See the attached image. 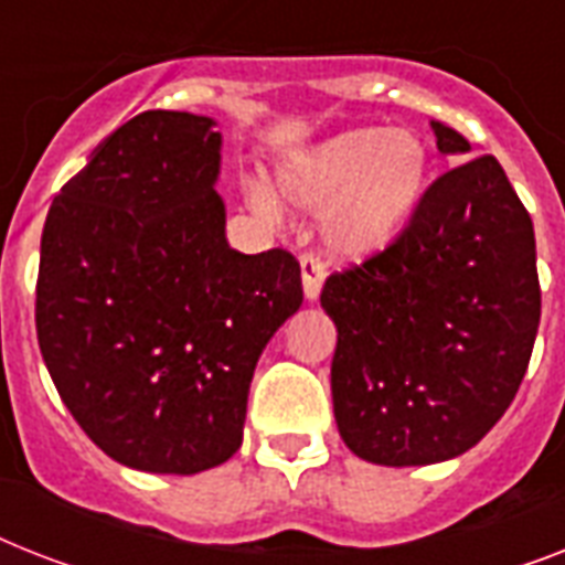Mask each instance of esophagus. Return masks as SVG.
<instances>
[{
    "instance_id": "obj_1",
    "label": "esophagus",
    "mask_w": 565,
    "mask_h": 565,
    "mask_svg": "<svg viewBox=\"0 0 565 565\" xmlns=\"http://www.w3.org/2000/svg\"><path fill=\"white\" fill-rule=\"evenodd\" d=\"M326 281V264L317 255H301V287H305V299L317 301Z\"/></svg>"
}]
</instances>
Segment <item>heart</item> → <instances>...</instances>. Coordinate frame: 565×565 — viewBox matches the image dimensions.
Segmentation results:
<instances>
[{
  "instance_id": "heart-1",
  "label": "heart",
  "mask_w": 565,
  "mask_h": 565,
  "mask_svg": "<svg viewBox=\"0 0 565 565\" xmlns=\"http://www.w3.org/2000/svg\"><path fill=\"white\" fill-rule=\"evenodd\" d=\"M275 188L301 213H326L328 255L349 264L377 257L402 237L430 188V152L404 128H349L278 163ZM248 204L264 216H281V204L264 181H248Z\"/></svg>"
}]
</instances>
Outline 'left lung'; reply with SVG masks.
<instances>
[{
  "mask_svg": "<svg viewBox=\"0 0 565 565\" xmlns=\"http://www.w3.org/2000/svg\"><path fill=\"white\" fill-rule=\"evenodd\" d=\"M443 154H469L430 119ZM331 395L340 437L377 466H428L478 446L513 402L540 328L534 222L492 154L428 188L393 246L331 275Z\"/></svg>",
  "mask_w": 565,
  "mask_h": 565,
  "instance_id": "1",
  "label": "left lung"
}]
</instances>
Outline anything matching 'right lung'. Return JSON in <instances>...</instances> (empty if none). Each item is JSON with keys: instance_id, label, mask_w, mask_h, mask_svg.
<instances>
[{"instance_id": "add662e5", "label": "right lung", "mask_w": 565, "mask_h": 565, "mask_svg": "<svg viewBox=\"0 0 565 565\" xmlns=\"http://www.w3.org/2000/svg\"><path fill=\"white\" fill-rule=\"evenodd\" d=\"M213 128L188 110L128 119L40 237L49 375L84 434L140 472L195 475L237 451L257 358L301 308L290 252L228 246Z\"/></svg>"}]
</instances>
